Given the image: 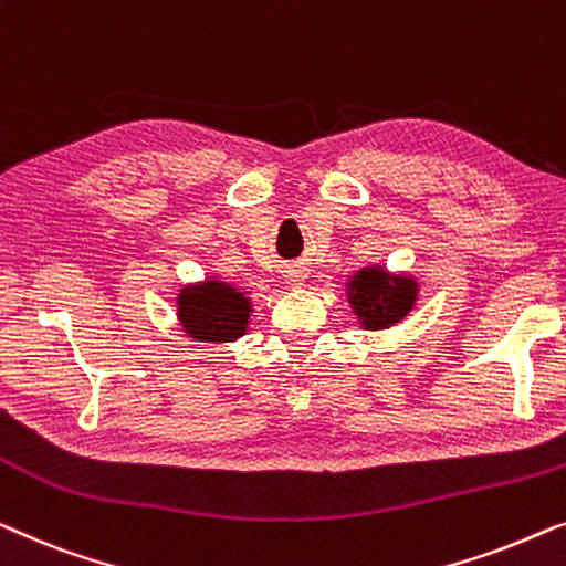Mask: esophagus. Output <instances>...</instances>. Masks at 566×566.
<instances>
[{"label":"esophagus","mask_w":566,"mask_h":566,"mask_svg":"<svg viewBox=\"0 0 566 566\" xmlns=\"http://www.w3.org/2000/svg\"><path fill=\"white\" fill-rule=\"evenodd\" d=\"M286 280H290V284H292V286H302V284H305V280H307L305 269H302V266H292V269H286Z\"/></svg>","instance_id":"34e87169"}]
</instances>
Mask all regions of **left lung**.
I'll list each match as a JSON object with an SVG mask.
<instances>
[{
	"label": "left lung",
	"mask_w": 566,
	"mask_h": 566,
	"mask_svg": "<svg viewBox=\"0 0 566 566\" xmlns=\"http://www.w3.org/2000/svg\"><path fill=\"white\" fill-rule=\"evenodd\" d=\"M418 280L412 274H389L385 266H364L348 276L346 300L364 331H385L416 307Z\"/></svg>",
	"instance_id": "obj_1"
}]
</instances>
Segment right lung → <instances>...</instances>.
<instances>
[{"instance_id":"obj_1","label":"right lung","mask_w":566,"mask_h":566,"mask_svg":"<svg viewBox=\"0 0 566 566\" xmlns=\"http://www.w3.org/2000/svg\"><path fill=\"white\" fill-rule=\"evenodd\" d=\"M251 313L249 292L218 276L185 284L177 297V321L181 331L200 344H230L245 336Z\"/></svg>"}]
</instances>
